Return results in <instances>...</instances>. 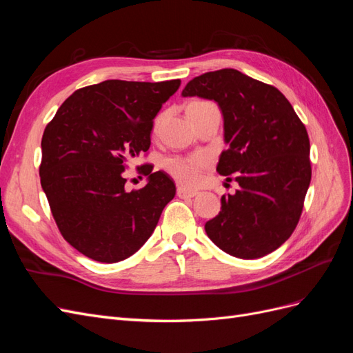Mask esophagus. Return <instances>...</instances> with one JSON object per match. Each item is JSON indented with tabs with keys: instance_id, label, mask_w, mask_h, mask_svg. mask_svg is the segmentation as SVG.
<instances>
[{
	"instance_id": "esophagus-1",
	"label": "esophagus",
	"mask_w": 353,
	"mask_h": 353,
	"mask_svg": "<svg viewBox=\"0 0 353 353\" xmlns=\"http://www.w3.org/2000/svg\"><path fill=\"white\" fill-rule=\"evenodd\" d=\"M176 194H178V197H181V199H191V197H194L197 193H196V191L187 190V188H184V187H178Z\"/></svg>"
}]
</instances>
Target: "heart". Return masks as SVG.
I'll return each instance as SVG.
<instances>
[{"label": "heart", "mask_w": 353, "mask_h": 353, "mask_svg": "<svg viewBox=\"0 0 353 353\" xmlns=\"http://www.w3.org/2000/svg\"><path fill=\"white\" fill-rule=\"evenodd\" d=\"M197 104V103H193ZM209 166L208 157L196 154L191 157H174L169 159L166 163L168 172L174 176L175 181L185 187H194L200 183L201 172Z\"/></svg>", "instance_id": "obj_1"}]
</instances>
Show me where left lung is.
I'll return each mask as SVG.
<instances>
[{"mask_svg": "<svg viewBox=\"0 0 353 353\" xmlns=\"http://www.w3.org/2000/svg\"><path fill=\"white\" fill-rule=\"evenodd\" d=\"M194 95L221 108L228 147L216 170L240 185L221 197V212L205 225L208 237L236 258H262L301 219L312 175L306 128L279 90L236 69L191 79L183 97Z\"/></svg>", "mask_w": 353, "mask_h": 353, "instance_id": "obj_1", "label": "left lung"}]
</instances>
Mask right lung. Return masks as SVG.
Returning a JSON list of instances; mask_svg holds the SVG:
<instances>
[{"mask_svg": "<svg viewBox=\"0 0 353 353\" xmlns=\"http://www.w3.org/2000/svg\"><path fill=\"white\" fill-rule=\"evenodd\" d=\"M181 81L109 79L74 91L46 126L42 190L57 227L90 259L130 258L152 236L175 184L153 165L138 166L147 184L128 193V162L150 147L153 119Z\"/></svg>", "mask_w": 353, "mask_h": 353, "instance_id": "right-lung-1", "label": "right lung"}]
</instances>
